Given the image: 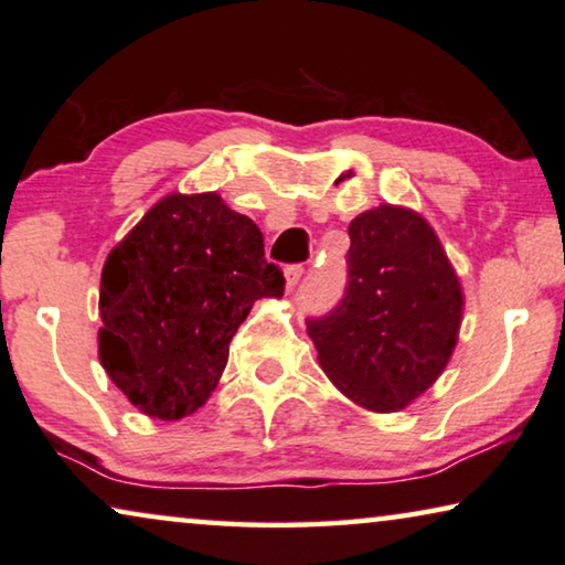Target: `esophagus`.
<instances>
[{"instance_id": "1", "label": "esophagus", "mask_w": 565, "mask_h": 565, "mask_svg": "<svg viewBox=\"0 0 565 565\" xmlns=\"http://www.w3.org/2000/svg\"><path fill=\"white\" fill-rule=\"evenodd\" d=\"M302 273H306V269H302V265H290V267H285V288H288V290L296 288V285L300 282Z\"/></svg>"}]
</instances>
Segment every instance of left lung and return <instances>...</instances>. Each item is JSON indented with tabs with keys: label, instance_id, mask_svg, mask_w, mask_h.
<instances>
[{
	"label": "left lung",
	"instance_id": "1",
	"mask_svg": "<svg viewBox=\"0 0 565 565\" xmlns=\"http://www.w3.org/2000/svg\"><path fill=\"white\" fill-rule=\"evenodd\" d=\"M347 290L310 318L308 337L337 387L374 413L403 411L451 359L463 296L436 232L411 209L364 211L349 224Z\"/></svg>",
	"mask_w": 565,
	"mask_h": 565
}]
</instances>
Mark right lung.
<instances>
[{
    "mask_svg": "<svg viewBox=\"0 0 565 565\" xmlns=\"http://www.w3.org/2000/svg\"><path fill=\"white\" fill-rule=\"evenodd\" d=\"M282 292L249 216L218 193H170L106 257L99 359L142 413L185 418L214 392L255 300Z\"/></svg>",
    "mask_w": 565,
    "mask_h": 565,
    "instance_id": "add662e5",
    "label": "right lung"
}]
</instances>
